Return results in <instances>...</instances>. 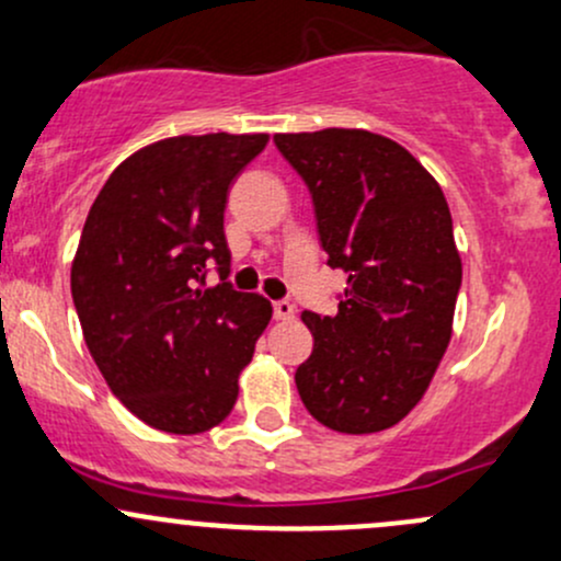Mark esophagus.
<instances>
[{"instance_id":"esophagus-1","label":"esophagus","mask_w":561,"mask_h":561,"mask_svg":"<svg viewBox=\"0 0 561 561\" xmlns=\"http://www.w3.org/2000/svg\"><path fill=\"white\" fill-rule=\"evenodd\" d=\"M274 317L282 322L293 320V317H296V306H293L290 300H274Z\"/></svg>"}]
</instances>
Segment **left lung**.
I'll return each mask as SVG.
<instances>
[{"instance_id":"obj_1","label":"left lung","mask_w":561,"mask_h":561,"mask_svg":"<svg viewBox=\"0 0 561 561\" xmlns=\"http://www.w3.org/2000/svg\"><path fill=\"white\" fill-rule=\"evenodd\" d=\"M304 176L330 268L346 274L333 317L304 311L314 350L296 385L335 433L392 427L427 392L451 341L462 261L435 176L398 141L363 128L276 134Z\"/></svg>"}]
</instances>
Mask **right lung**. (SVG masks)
Here are the masks:
<instances>
[{
  "label": "right lung",
  "instance_id": "add662e5",
  "mask_svg": "<svg viewBox=\"0 0 561 561\" xmlns=\"http://www.w3.org/2000/svg\"><path fill=\"white\" fill-rule=\"evenodd\" d=\"M268 134L169 137L128 156L93 202L72 261L82 339L112 394L150 427L196 435L239 398L271 320L228 285V187ZM215 262L224 282L203 287Z\"/></svg>",
  "mask_w": 561,
  "mask_h": 561
}]
</instances>
